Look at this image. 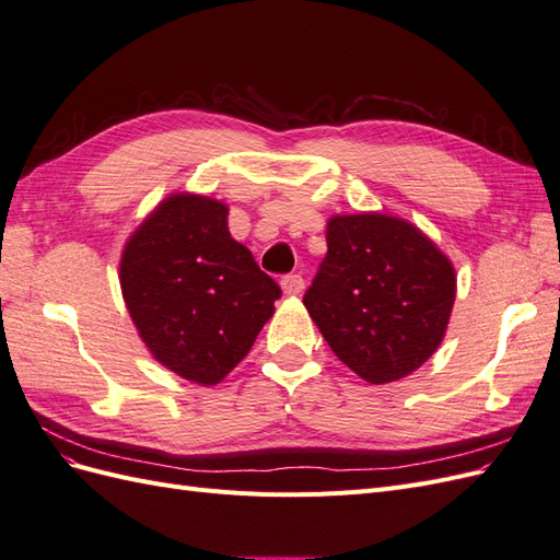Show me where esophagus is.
Here are the masks:
<instances>
[{
  "instance_id": "1",
  "label": "esophagus",
  "mask_w": 560,
  "mask_h": 560,
  "mask_svg": "<svg viewBox=\"0 0 560 560\" xmlns=\"http://www.w3.org/2000/svg\"><path fill=\"white\" fill-rule=\"evenodd\" d=\"M280 284H282V292L284 294H290V296H296V294H301L303 292V278L299 276V273H290V276H284L282 280H280Z\"/></svg>"
}]
</instances>
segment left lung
<instances>
[{
    "instance_id": "obj_1",
    "label": "left lung",
    "mask_w": 560,
    "mask_h": 560,
    "mask_svg": "<svg viewBox=\"0 0 560 560\" xmlns=\"http://www.w3.org/2000/svg\"><path fill=\"white\" fill-rule=\"evenodd\" d=\"M455 268L418 226L381 212L336 214L303 296L334 354L366 383L425 364L451 319Z\"/></svg>"
}]
</instances>
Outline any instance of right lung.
Listing matches in <instances>:
<instances>
[{"mask_svg": "<svg viewBox=\"0 0 560 560\" xmlns=\"http://www.w3.org/2000/svg\"><path fill=\"white\" fill-rule=\"evenodd\" d=\"M229 208L173 194L121 254L126 308L149 352L177 376L214 385L238 366L276 313L278 282L231 238Z\"/></svg>", "mask_w": 560, "mask_h": 560, "instance_id": "1", "label": "right lung"}]
</instances>
